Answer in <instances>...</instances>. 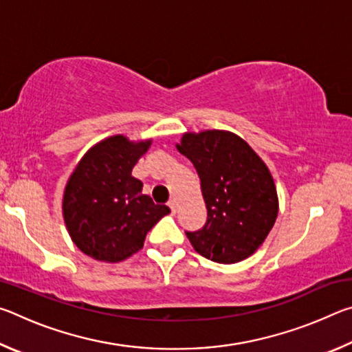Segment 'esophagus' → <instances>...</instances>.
<instances>
[{
	"label": "esophagus",
	"instance_id": "esophagus-1",
	"mask_svg": "<svg viewBox=\"0 0 352 352\" xmlns=\"http://www.w3.org/2000/svg\"><path fill=\"white\" fill-rule=\"evenodd\" d=\"M168 205H169V208H170V211H172V212H175V211H177V200H175V199H170V200L168 201Z\"/></svg>",
	"mask_w": 352,
	"mask_h": 352
}]
</instances>
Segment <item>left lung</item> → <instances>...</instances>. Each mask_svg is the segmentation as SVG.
<instances>
[{
	"instance_id": "1",
	"label": "left lung",
	"mask_w": 352,
	"mask_h": 352,
	"mask_svg": "<svg viewBox=\"0 0 352 352\" xmlns=\"http://www.w3.org/2000/svg\"><path fill=\"white\" fill-rule=\"evenodd\" d=\"M177 148L197 170L208 212L200 230L186 231L189 242L219 264L247 259L278 216L270 170L245 141L222 130L183 135Z\"/></svg>"
}]
</instances>
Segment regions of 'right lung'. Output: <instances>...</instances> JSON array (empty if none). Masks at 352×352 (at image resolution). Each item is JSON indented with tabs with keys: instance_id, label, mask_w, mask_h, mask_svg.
<instances>
[{
	"instance_id": "1",
	"label": "right lung",
	"mask_w": 352,
	"mask_h": 352,
	"mask_svg": "<svg viewBox=\"0 0 352 352\" xmlns=\"http://www.w3.org/2000/svg\"><path fill=\"white\" fill-rule=\"evenodd\" d=\"M151 141L130 142L116 135L91 147L69 177L63 194V219L80 252L119 262L142 248L146 234L170 210L155 205L132 177L133 166Z\"/></svg>"
}]
</instances>
